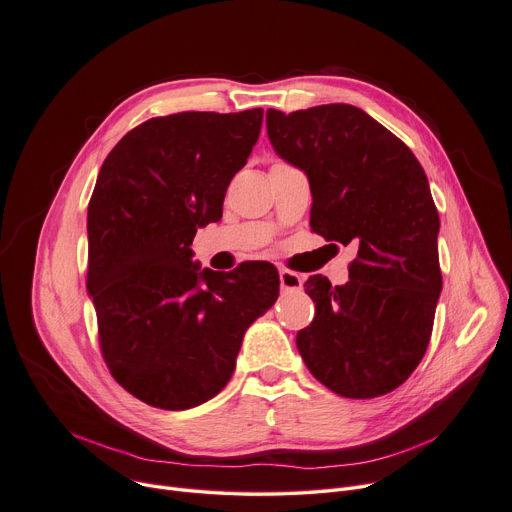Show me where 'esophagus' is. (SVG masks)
<instances>
[{"label": "esophagus", "instance_id": "obj_1", "mask_svg": "<svg viewBox=\"0 0 512 512\" xmlns=\"http://www.w3.org/2000/svg\"><path fill=\"white\" fill-rule=\"evenodd\" d=\"M302 284H304V280H302L300 273L290 271V269H280V286H282V290L298 292V290H302Z\"/></svg>", "mask_w": 512, "mask_h": 512}]
</instances>
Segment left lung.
I'll return each mask as SVG.
<instances>
[{
    "mask_svg": "<svg viewBox=\"0 0 512 512\" xmlns=\"http://www.w3.org/2000/svg\"><path fill=\"white\" fill-rule=\"evenodd\" d=\"M267 136L308 175L316 235L357 245L345 286L322 275L304 284L316 314L298 351L335 394L384 396L421 363L443 286L427 175L398 136L349 104L267 110Z\"/></svg>",
    "mask_w": 512,
    "mask_h": 512,
    "instance_id": "1",
    "label": "left lung"
}]
</instances>
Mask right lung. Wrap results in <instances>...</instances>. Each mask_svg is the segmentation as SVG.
Segmentation results:
<instances>
[{
	"label": "right lung",
	"mask_w": 512,
	"mask_h": 512,
	"mask_svg": "<svg viewBox=\"0 0 512 512\" xmlns=\"http://www.w3.org/2000/svg\"><path fill=\"white\" fill-rule=\"evenodd\" d=\"M261 120V108L157 116L126 132L100 169L87 290L112 378L149 406L185 410L216 396L245 331L280 294L273 265L200 271L190 249L198 226L220 220Z\"/></svg>",
	"instance_id": "right-lung-1"
}]
</instances>
